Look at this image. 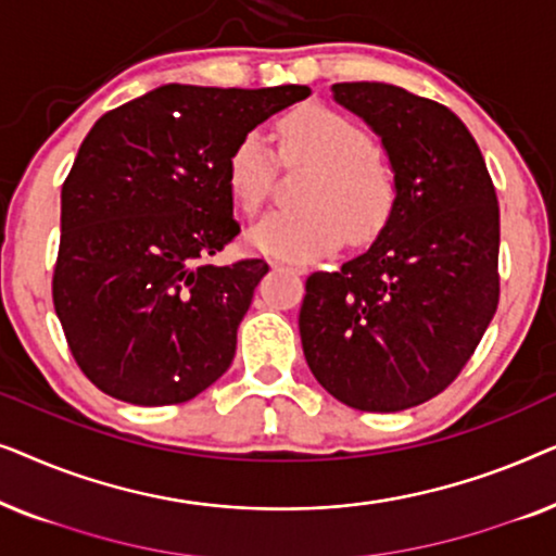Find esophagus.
<instances>
[{
	"mask_svg": "<svg viewBox=\"0 0 556 556\" xmlns=\"http://www.w3.org/2000/svg\"><path fill=\"white\" fill-rule=\"evenodd\" d=\"M270 268H273V270L306 273V265H303L301 261H293V257H283V255H276V257H270Z\"/></svg>",
	"mask_w": 556,
	"mask_h": 556,
	"instance_id": "esophagus-1",
	"label": "esophagus"
}]
</instances>
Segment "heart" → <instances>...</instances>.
<instances>
[{"label": "heart", "mask_w": 556, "mask_h": 556, "mask_svg": "<svg viewBox=\"0 0 556 556\" xmlns=\"http://www.w3.org/2000/svg\"><path fill=\"white\" fill-rule=\"evenodd\" d=\"M278 156L286 166L316 164L303 185L306 207L276 212L250 230V245L265 255L311 257L382 232L397 202L392 172L377 159L375 139L352 118L329 109H303L278 126ZM278 156L261 128L242 134L227 156V185L242 212L265 207L278 177Z\"/></svg>", "instance_id": "heart-1"}]
</instances>
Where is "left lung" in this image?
Here are the masks:
<instances>
[{
	"mask_svg": "<svg viewBox=\"0 0 556 556\" xmlns=\"http://www.w3.org/2000/svg\"><path fill=\"white\" fill-rule=\"evenodd\" d=\"M390 156L397 202L367 253L314 273L299 314L318 384L362 413L445 390L498 306V200L481 149L443 103L387 83H337Z\"/></svg>",
	"mask_w": 556,
	"mask_h": 556,
	"instance_id": "obj_1",
	"label": "left lung"
}]
</instances>
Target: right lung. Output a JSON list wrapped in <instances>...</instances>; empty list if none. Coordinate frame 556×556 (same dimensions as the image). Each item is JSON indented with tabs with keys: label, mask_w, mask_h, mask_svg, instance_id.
<instances>
[{
	"label": "right lung",
	"mask_w": 556,
	"mask_h": 556,
	"mask_svg": "<svg viewBox=\"0 0 556 556\" xmlns=\"http://www.w3.org/2000/svg\"><path fill=\"white\" fill-rule=\"evenodd\" d=\"M308 96L306 86L169 83L96 121L60 194L52 303L98 390L177 405L225 375L268 273L261 257L210 263L240 232L227 156L242 134Z\"/></svg>",
	"instance_id": "obj_1"
}]
</instances>
